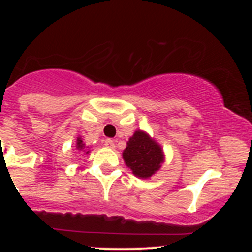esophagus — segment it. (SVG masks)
I'll use <instances>...</instances> for the list:
<instances>
[{
    "label": "esophagus",
    "mask_w": 252,
    "mask_h": 252,
    "mask_svg": "<svg viewBox=\"0 0 252 252\" xmlns=\"http://www.w3.org/2000/svg\"><path fill=\"white\" fill-rule=\"evenodd\" d=\"M104 146L108 147V148L114 149V148H115V142L111 140V138H106L105 142H104Z\"/></svg>",
    "instance_id": "obj_1"
}]
</instances>
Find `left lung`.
Instances as JSON below:
<instances>
[{
    "instance_id": "8db88e82",
    "label": "left lung",
    "mask_w": 252,
    "mask_h": 252,
    "mask_svg": "<svg viewBox=\"0 0 252 252\" xmlns=\"http://www.w3.org/2000/svg\"><path fill=\"white\" fill-rule=\"evenodd\" d=\"M122 156L126 167L140 179L152 178L164 162L162 147L148 132L140 129L129 138Z\"/></svg>"
}]
</instances>
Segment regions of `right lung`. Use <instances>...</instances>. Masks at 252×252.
<instances>
[{
  "instance_id": "obj_1",
  "label": "right lung",
  "mask_w": 252,
  "mask_h": 252,
  "mask_svg": "<svg viewBox=\"0 0 252 252\" xmlns=\"http://www.w3.org/2000/svg\"><path fill=\"white\" fill-rule=\"evenodd\" d=\"M76 149L78 152H84L85 154H89L90 150H89V147L85 146V143H84L83 138L80 137V136H78L77 137V141H76Z\"/></svg>"
}]
</instances>
